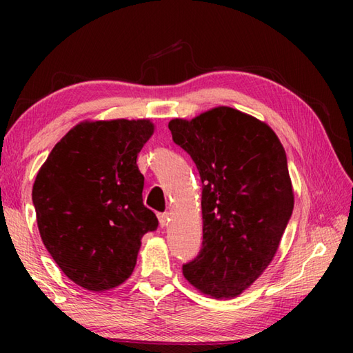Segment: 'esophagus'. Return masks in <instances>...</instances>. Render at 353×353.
<instances>
[{"label": "esophagus", "mask_w": 353, "mask_h": 353, "mask_svg": "<svg viewBox=\"0 0 353 353\" xmlns=\"http://www.w3.org/2000/svg\"><path fill=\"white\" fill-rule=\"evenodd\" d=\"M159 216V224L162 228H165V226H168V223H170V214L168 212H165V214H159L157 215Z\"/></svg>", "instance_id": "1"}]
</instances>
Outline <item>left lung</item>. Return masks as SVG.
Wrapping results in <instances>:
<instances>
[{
  "mask_svg": "<svg viewBox=\"0 0 353 353\" xmlns=\"http://www.w3.org/2000/svg\"><path fill=\"white\" fill-rule=\"evenodd\" d=\"M168 127L203 183V245L183 276L205 294L236 297L273 261L291 219L287 154L272 127L228 106Z\"/></svg>",
  "mask_w": 353,
  "mask_h": 353,
  "instance_id": "8db88e82",
  "label": "left lung"
}]
</instances>
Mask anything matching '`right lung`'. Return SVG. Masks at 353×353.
Returning a JSON list of instances; mask_svg holds the SVG:
<instances>
[{
  "instance_id": "obj_1",
  "label": "right lung",
  "mask_w": 353,
  "mask_h": 353,
  "mask_svg": "<svg viewBox=\"0 0 353 353\" xmlns=\"http://www.w3.org/2000/svg\"><path fill=\"white\" fill-rule=\"evenodd\" d=\"M150 119L83 121L51 150L32 199L43 245L65 276L89 291L121 285L157 219L142 203L137 157Z\"/></svg>"
}]
</instances>
